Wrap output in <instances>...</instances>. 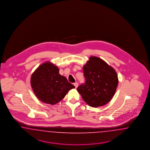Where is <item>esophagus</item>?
<instances>
[{
  "instance_id": "obj_1",
  "label": "esophagus",
  "mask_w": 150,
  "mask_h": 150,
  "mask_svg": "<svg viewBox=\"0 0 150 150\" xmlns=\"http://www.w3.org/2000/svg\"><path fill=\"white\" fill-rule=\"evenodd\" d=\"M74 85L75 86V88H77V86H78V83H77V82H75V83H74Z\"/></svg>"
}]
</instances>
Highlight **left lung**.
Instances as JSON below:
<instances>
[{"label":"left lung","instance_id":"obj_1","mask_svg":"<svg viewBox=\"0 0 150 150\" xmlns=\"http://www.w3.org/2000/svg\"><path fill=\"white\" fill-rule=\"evenodd\" d=\"M85 82L77 88L87 105L98 107L112 98L118 86L117 73L103 60L91 57L83 68Z\"/></svg>","mask_w":150,"mask_h":150}]
</instances>
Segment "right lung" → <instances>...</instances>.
<instances>
[{
  "label": "right lung",
  "instance_id": "right-lung-1",
  "mask_svg": "<svg viewBox=\"0 0 150 150\" xmlns=\"http://www.w3.org/2000/svg\"><path fill=\"white\" fill-rule=\"evenodd\" d=\"M31 84L34 93L42 102L55 105L63 100L75 86L59 74V69L53 64H42L33 73Z\"/></svg>",
  "mask_w": 150,
  "mask_h": 150
}]
</instances>
